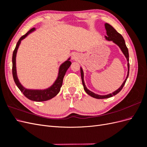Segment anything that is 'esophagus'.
Returning <instances> with one entry per match:
<instances>
[{"mask_svg": "<svg viewBox=\"0 0 147 147\" xmlns=\"http://www.w3.org/2000/svg\"><path fill=\"white\" fill-rule=\"evenodd\" d=\"M78 58H79V56H78V55L77 54V53H74V54L72 56V59L73 60H77Z\"/></svg>", "mask_w": 147, "mask_h": 147, "instance_id": "34e87169", "label": "esophagus"}]
</instances>
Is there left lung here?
I'll use <instances>...</instances> for the list:
<instances>
[{
  "label": "left lung",
  "instance_id": "left-lung-1",
  "mask_svg": "<svg viewBox=\"0 0 147 147\" xmlns=\"http://www.w3.org/2000/svg\"><path fill=\"white\" fill-rule=\"evenodd\" d=\"M105 26V28L106 29L107 31V35L105 36V40L108 41H112L114 43L117 45L119 48L120 50H121V51L123 52V53L124 54V55L125 56L126 58L127 59V74L126 79L124 80V81L123 82V84H121V86H120L118 90H117L116 91H115L114 92L110 93L109 94H106V95H99V94H95L94 92H93L92 91H91L90 90H89L86 87L85 84H84V73H83V70L82 69V67H80V72H81V77H82V83L83 85V88L84 91H86V92L88 95H90V96L94 97V98L96 99H107V98H109V97H112L113 96H115L116 94H117L118 93L122 90V88H123L124 84H125L127 79L128 78L129 76V52H128V49L125 43V41L122 35L119 34L117 31L115 30L112 26L110 25L108 23H105L104 24Z\"/></svg>",
  "mask_w": 147,
  "mask_h": 147
}]
</instances>
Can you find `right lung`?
Listing matches in <instances>:
<instances>
[{"label": "right lung", "instance_id": "1", "mask_svg": "<svg viewBox=\"0 0 147 147\" xmlns=\"http://www.w3.org/2000/svg\"><path fill=\"white\" fill-rule=\"evenodd\" d=\"M35 30V28H33L31 29L30 30L26 33L25 35H23L18 42H17L16 47L15 48V50L13 51V56H12V74H13V77L14 79V81L16 84V86L20 89V90L23 92V94L27 97L28 99L36 102H43L46 101L48 100H50L53 97H55L59 92L60 91L61 88L63 84V78L64 75L65 74L66 71L69 68L72 63L70 61V58H68V59L65 61L63 64L59 66V72L58 75L55 82H54L51 86L47 89H44V90H31V89H27L24 88L21 83L20 82L17 76V72H16V53L18 49L19 48V46L21 42V40H23L28 35L34 32Z\"/></svg>", "mask_w": 147, "mask_h": 147}]
</instances>
